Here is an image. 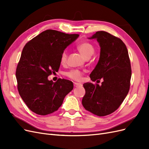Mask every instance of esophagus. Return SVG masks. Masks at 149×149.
<instances>
[{"instance_id":"esophagus-1","label":"esophagus","mask_w":149,"mask_h":149,"mask_svg":"<svg viewBox=\"0 0 149 149\" xmlns=\"http://www.w3.org/2000/svg\"><path fill=\"white\" fill-rule=\"evenodd\" d=\"M74 87H81L82 84L81 83H74Z\"/></svg>"}]
</instances>
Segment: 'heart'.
Returning a JSON list of instances; mask_svg holds the SVG:
<instances>
[{
    "mask_svg": "<svg viewBox=\"0 0 149 149\" xmlns=\"http://www.w3.org/2000/svg\"><path fill=\"white\" fill-rule=\"evenodd\" d=\"M77 48L79 52L82 54L85 58L91 56L94 51V48L92 44L88 42H83L77 45ZM68 58V53L66 50L62 52L60 56V63L63 65L66 62ZM67 77L74 81H79L82 78L83 72L79 70H71L66 73Z\"/></svg>",
    "mask_w": 149,
    "mask_h": 149,
    "instance_id": "b5f03b06",
    "label": "heart"
}]
</instances>
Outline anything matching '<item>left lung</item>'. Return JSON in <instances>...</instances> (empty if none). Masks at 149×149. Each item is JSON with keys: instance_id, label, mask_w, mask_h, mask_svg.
<instances>
[{"instance_id": "1", "label": "left lung", "mask_w": 149, "mask_h": 149, "mask_svg": "<svg viewBox=\"0 0 149 149\" xmlns=\"http://www.w3.org/2000/svg\"><path fill=\"white\" fill-rule=\"evenodd\" d=\"M101 47L100 58L90 74L93 81L103 79L101 86L86 83L82 104L84 109L98 116L109 115L118 109L130 89L132 70L127 47L122 40L104 31H96Z\"/></svg>"}]
</instances>
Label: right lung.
I'll use <instances>...</instances> for the list:
<instances>
[{
    "mask_svg": "<svg viewBox=\"0 0 149 149\" xmlns=\"http://www.w3.org/2000/svg\"><path fill=\"white\" fill-rule=\"evenodd\" d=\"M55 30H47L25 44L16 69L17 88L29 109L38 115L56 111L73 89L70 80L53 82L48 76L58 71L62 52L78 37Z\"/></svg>",
    "mask_w": 149,
    "mask_h": 149,
    "instance_id": "obj_1",
    "label": "right lung"
}]
</instances>
